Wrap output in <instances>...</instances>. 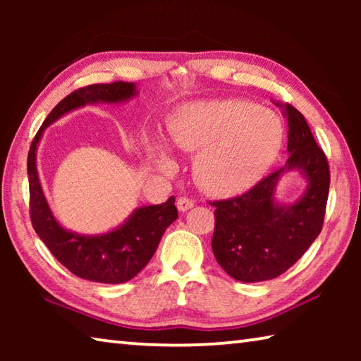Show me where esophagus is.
<instances>
[{
    "label": "esophagus",
    "instance_id": "34e87169",
    "mask_svg": "<svg viewBox=\"0 0 361 361\" xmlns=\"http://www.w3.org/2000/svg\"><path fill=\"white\" fill-rule=\"evenodd\" d=\"M176 207H178L180 212H186L189 209H192L194 207V200L186 197V195H183L178 200H176Z\"/></svg>",
    "mask_w": 361,
    "mask_h": 361
}]
</instances>
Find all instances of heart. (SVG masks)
<instances>
[{"label": "heart", "mask_w": 361, "mask_h": 361, "mask_svg": "<svg viewBox=\"0 0 361 361\" xmlns=\"http://www.w3.org/2000/svg\"><path fill=\"white\" fill-rule=\"evenodd\" d=\"M283 126L276 114L247 100L192 103L175 116L170 140L199 152L195 180L205 191L234 195L258 183L283 146ZM161 166L172 167L162 154Z\"/></svg>", "instance_id": "obj_1"}]
</instances>
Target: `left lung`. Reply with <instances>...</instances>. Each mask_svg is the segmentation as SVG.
<instances>
[{
	"instance_id": "1",
	"label": "left lung",
	"mask_w": 361,
	"mask_h": 361,
	"mask_svg": "<svg viewBox=\"0 0 361 361\" xmlns=\"http://www.w3.org/2000/svg\"><path fill=\"white\" fill-rule=\"evenodd\" d=\"M288 121L285 167L267 175L247 192L213 200L215 231L213 255L226 272L239 282L271 280L295 264L319 237L329 191V166L304 116L290 103L274 102ZM301 169L310 188L296 204L277 206L273 200L279 175Z\"/></svg>"
}]
</instances>
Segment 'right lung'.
Returning <instances> with one entry per match:
<instances>
[{"mask_svg": "<svg viewBox=\"0 0 361 361\" xmlns=\"http://www.w3.org/2000/svg\"><path fill=\"white\" fill-rule=\"evenodd\" d=\"M135 95V84L116 81L85 85L66 95L42 122L28 151L30 219L51 253L76 277L100 283L129 282L148 264L166 229L178 218L172 195L161 205L142 207L118 229L103 235H79L60 226L42 194L36 170V148L46 127L65 113L87 103H116Z\"/></svg>", "mask_w": 361, "mask_h": 361, "instance_id": "add662e5", "label": "right lung"}]
</instances>
